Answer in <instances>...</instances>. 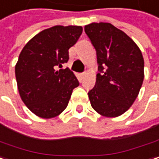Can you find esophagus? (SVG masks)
Wrapping results in <instances>:
<instances>
[{"label": "esophagus", "instance_id": "1", "mask_svg": "<svg viewBox=\"0 0 159 159\" xmlns=\"http://www.w3.org/2000/svg\"><path fill=\"white\" fill-rule=\"evenodd\" d=\"M85 74H86V72H82V73L80 74V76H81V77H84V76H85Z\"/></svg>", "mask_w": 159, "mask_h": 159}]
</instances>
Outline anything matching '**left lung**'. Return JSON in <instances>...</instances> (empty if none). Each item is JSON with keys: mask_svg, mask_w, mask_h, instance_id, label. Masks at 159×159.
Instances as JSON below:
<instances>
[{"mask_svg": "<svg viewBox=\"0 0 159 159\" xmlns=\"http://www.w3.org/2000/svg\"><path fill=\"white\" fill-rule=\"evenodd\" d=\"M97 53L98 74L88 95L92 108L106 117L125 112L135 101L144 80V58L136 44L109 23L84 27Z\"/></svg>", "mask_w": 159, "mask_h": 159, "instance_id": "obj_1", "label": "left lung"}]
</instances>
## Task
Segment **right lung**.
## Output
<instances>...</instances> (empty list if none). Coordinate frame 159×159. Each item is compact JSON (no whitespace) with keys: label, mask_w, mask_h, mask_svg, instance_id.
<instances>
[{"label":"right lung","mask_w":159,"mask_h":159,"mask_svg":"<svg viewBox=\"0 0 159 159\" xmlns=\"http://www.w3.org/2000/svg\"><path fill=\"white\" fill-rule=\"evenodd\" d=\"M82 33L81 26L56 25L34 35L20 53L15 66L18 90L35 115L53 118L67 108L79 80L69 68V49Z\"/></svg>","instance_id":"1"}]
</instances>
